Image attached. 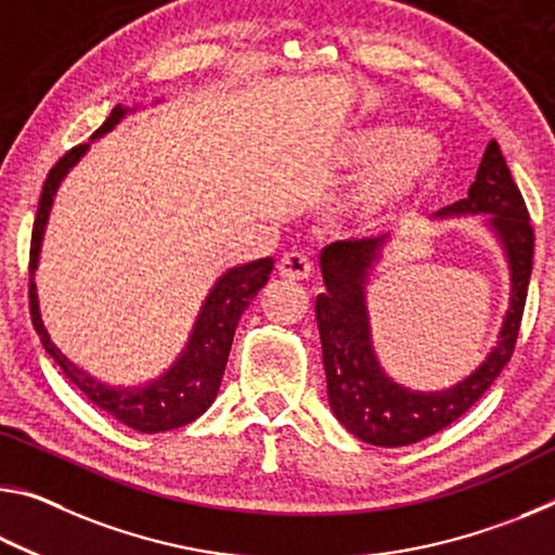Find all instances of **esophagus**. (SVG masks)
Masks as SVG:
<instances>
[{
  "label": "esophagus",
  "instance_id": "esophagus-1",
  "mask_svg": "<svg viewBox=\"0 0 555 555\" xmlns=\"http://www.w3.org/2000/svg\"><path fill=\"white\" fill-rule=\"evenodd\" d=\"M279 274L292 281H301L311 274V259L301 251H288L279 259Z\"/></svg>",
  "mask_w": 555,
  "mask_h": 555
}]
</instances>
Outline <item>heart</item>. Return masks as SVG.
<instances>
[{
    "instance_id": "heart-1",
    "label": "heart",
    "mask_w": 555,
    "mask_h": 555,
    "mask_svg": "<svg viewBox=\"0 0 555 555\" xmlns=\"http://www.w3.org/2000/svg\"><path fill=\"white\" fill-rule=\"evenodd\" d=\"M348 197V212L358 224L371 227L425 190L442 172L447 147L433 130H404L398 122L371 120L343 130L331 145L336 167L356 170L367 163Z\"/></svg>"
}]
</instances>
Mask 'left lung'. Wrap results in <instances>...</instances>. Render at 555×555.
Listing matches in <instances>:
<instances>
[{"label":"left lung","mask_w":555,"mask_h":555,"mask_svg":"<svg viewBox=\"0 0 555 555\" xmlns=\"http://www.w3.org/2000/svg\"><path fill=\"white\" fill-rule=\"evenodd\" d=\"M483 215L508 263V309L496 346L452 388L410 390L385 373L373 348L367 281L390 234L323 246L319 263L325 294L315 296L325 383L333 415L350 435L375 447H404L439 433L464 415L504 371L514 353L533 267V227L496 140L487 145L469 195L435 219Z\"/></svg>","instance_id":"obj_1"}]
</instances>
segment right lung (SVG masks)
<instances>
[{"instance_id":"1","label":"right lung","mask_w":555,"mask_h":555,"mask_svg":"<svg viewBox=\"0 0 555 555\" xmlns=\"http://www.w3.org/2000/svg\"><path fill=\"white\" fill-rule=\"evenodd\" d=\"M135 111L138 105L135 108H126V105L118 103L116 108L111 111V116L105 118L103 126L91 135V143L103 138L105 133H111L128 113ZM91 143L76 145L74 151H68L54 167H51L47 182H43L37 219H34L29 251L31 321L43 343V350L56 360V365L64 371V375L86 395L88 400L99 404V408L108 412L111 417L120 420L122 425L138 429V433H167V429L195 422L202 412H207L209 404L215 402L219 385H222L227 358H230L236 323H240L246 306L254 301V296H257L263 284L269 281L271 269H274V259L267 257L242 263V267H232L215 281V286L209 288L205 304H202V309L197 313L195 325H192V333L188 343H184L182 353L163 375H157L155 380L122 388V385H108L99 380V377H93L91 373H86L83 367H78L61 353L56 343L51 340L39 311V294L37 284H34V271L39 269L43 232H47L49 212L51 207H54L59 184L64 182L68 170L88 153Z\"/></svg>"}]
</instances>
